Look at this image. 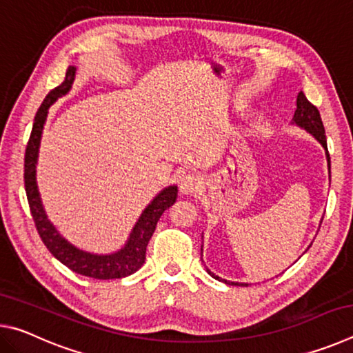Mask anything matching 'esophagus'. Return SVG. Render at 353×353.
I'll list each match as a JSON object with an SVG mask.
<instances>
[{"label": "esophagus", "instance_id": "34e87169", "mask_svg": "<svg viewBox=\"0 0 353 353\" xmlns=\"http://www.w3.org/2000/svg\"><path fill=\"white\" fill-rule=\"evenodd\" d=\"M179 188L183 194H196L202 188V179L196 172H188L181 179V183H179Z\"/></svg>", "mask_w": 353, "mask_h": 353}]
</instances>
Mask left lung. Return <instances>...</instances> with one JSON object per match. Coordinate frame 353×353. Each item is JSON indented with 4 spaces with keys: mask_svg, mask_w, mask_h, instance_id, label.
<instances>
[{
    "mask_svg": "<svg viewBox=\"0 0 353 353\" xmlns=\"http://www.w3.org/2000/svg\"><path fill=\"white\" fill-rule=\"evenodd\" d=\"M292 123L297 124L299 128L305 129L308 134H312L314 139L321 143L322 148L325 149L327 162H328V171H330V155H328V151H327L325 129H324V124H322L319 110L316 109V107L312 103H310L305 94H303L302 92L297 94V109L294 112V117H292ZM201 252H202V246H201ZM207 272L210 274L213 279L221 280V282H224V283L236 285V286H248V283H235V282H229V280L219 279L218 276H214V274L210 270H207Z\"/></svg>",
    "mask_w": 353,
    "mask_h": 353,
    "instance_id": "obj_1",
    "label": "left lung"
}]
</instances>
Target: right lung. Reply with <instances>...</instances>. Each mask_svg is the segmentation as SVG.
Returning a JSON list of instances; mask_svg holds the SVG:
<instances>
[{
  "label": "right lung",
  "instance_id": "obj_1",
  "mask_svg": "<svg viewBox=\"0 0 353 353\" xmlns=\"http://www.w3.org/2000/svg\"><path fill=\"white\" fill-rule=\"evenodd\" d=\"M76 67H68L65 81L56 88L46 94L43 103L35 113L32 132L29 137L26 154H25V188L31 208L32 219L37 227V232L45 243L48 250L56 256V259L70 268L71 271L81 276L98 279V280H110V279H123L128 277L135 271H139L146 260V246L157 225V221L162 216L166 208H170L177 199V187L165 188L163 191L155 196L154 201L149 204L141 216L137 221L135 227L130 232V236L126 246L119 249L118 252L109 255H97L74 248L70 244L61 234L56 230L46 218V213L41 205L40 194L35 182V166H37L39 146L41 139V130H43L48 109L56 103V101L70 92L71 85L74 82Z\"/></svg>",
  "mask_w": 353,
  "mask_h": 353
}]
</instances>
